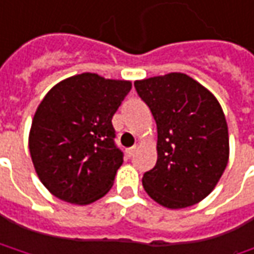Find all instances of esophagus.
Here are the masks:
<instances>
[{
	"mask_svg": "<svg viewBox=\"0 0 254 254\" xmlns=\"http://www.w3.org/2000/svg\"><path fill=\"white\" fill-rule=\"evenodd\" d=\"M136 150H137V146H132V147H129V149L127 150V157H132V156L136 153Z\"/></svg>",
	"mask_w": 254,
	"mask_h": 254,
	"instance_id": "esophagus-1",
	"label": "esophagus"
}]
</instances>
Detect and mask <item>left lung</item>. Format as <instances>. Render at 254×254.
<instances>
[{"mask_svg":"<svg viewBox=\"0 0 254 254\" xmlns=\"http://www.w3.org/2000/svg\"><path fill=\"white\" fill-rule=\"evenodd\" d=\"M157 125V162L142 184L159 205L181 209L208 197L229 160V133L215 95L184 73L136 80Z\"/></svg>","mask_w":254,"mask_h":254,"instance_id":"1","label":"left lung"}]
</instances>
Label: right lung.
<instances>
[{
  "instance_id": "1",
  "label": "right lung",
  "mask_w": 254,
  "mask_h": 254,
  "mask_svg": "<svg viewBox=\"0 0 254 254\" xmlns=\"http://www.w3.org/2000/svg\"><path fill=\"white\" fill-rule=\"evenodd\" d=\"M132 83L81 73L62 80L40 101L29 130L32 163L62 201L88 205L112 187L124 162L112 117Z\"/></svg>"
}]
</instances>
